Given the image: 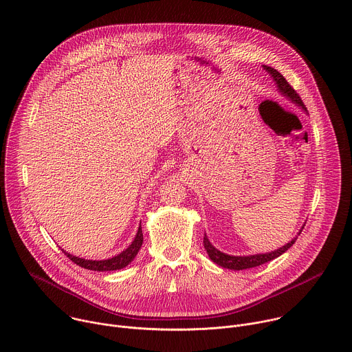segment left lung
I'll use <instances>...</instances> for the list:
<instances>
[{"mask_svg": "<svg viewBox=\"0 0 352 352\" xmlns=\"http://www.w3.org/2000/svg\"><path fill=\"white\" fill-rule=\"evenodd\" d=\"M272 76L273 79L276 80L277 86H278V90L285 94L287 97H289L294 103H296L298 106L302 107L304 110H307L302 98H300V96L296 93V90L287 82V79L274 68L272 67H267L265 65L263 67ZM304 230V227H302ZM300 234V232H299ZM296 241V238H294L291 242H288L287 245H284L283 248L274 250V252H270V254H265V255H252V256H230V255H226L223 252H220V250H217L208 239V236L205 235L204 236V245H205V249L208 250V255L209 258L217 263L219 266L221 267H226V269H232V270H245V269H250V267H256V266H261L263 263H267L276 258H278L280 255H283L285 250H288V248L292 246V243Z\"/></svg>", "mask_w": 352, "mask_h": 352, "instance_id": "8db88e82", "label": "left lung"}]
</instances>
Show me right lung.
<instances>
[{
	"instance_id": "right-lung-1",
	"label": "right lung",
	"mask_w": 352,
	"mask_h": 352,
	"mask_svg": "<svg viewBox=\"0 0 352 352\" xmlns=\"http://www.w3.org/2000/svg\"><path fill=\"white\" fill-rule=\"evenodd\" d=\"M142 242H143V234H142V227H139L133 242L124 250V252H121L120 255H117L111 259H107V261H87V259H82V258H78V256H72L71 254L65 252V250H63V252L75 265H78L83 269L94 270V272H111V270H120V269L128 266L133 261V258L138 255L139 249L142 246Z\"/></svg>"
}]
</instances>
